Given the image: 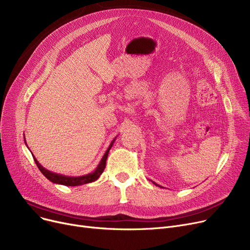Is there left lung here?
<instances>
[{
  "label": "left lung",
  "instance_id": "left-lung-1",
  "mask_svg": "<svg viewBox=\"0 0 250 250\" xmlns=\"http://www.w3.org/2000/svg\"><path fill=\"white\" fill-rule=\"evenodd\" d=\"M152 182H153V181H152ZM153 183H154V185H155V186H157V187H159V188H162L161 186H159V185H157V183H156V182H153Z\"/></svg>",
  "mask_w": 250,
  "mask_h": 250
}]
</instances>
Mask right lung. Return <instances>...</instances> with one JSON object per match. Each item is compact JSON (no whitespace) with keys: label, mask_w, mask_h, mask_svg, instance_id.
<instances>
[{"label":"right lung","mask_w":250,"mask_h":250,"mask_svg":"<svg viewBox=\"0 0 250 250\" xmlns=\"http://www.w3.org/2000/svg\"><path fill=\"white\" fill-rule=\"evenodd\" d=\"M116 138H114L110 145L108 147V149L106 150V152L104 153L102 159L100 160L98 166L96 167V169L94 170L93 172L91 173H88V174H85V175H82V176H65V175H62V174H59V173H55V172H51L49 171V170L45 169L44 167H42V165L39 163L37 161V159L35 158V157L33 156V159L38 167V169L41 170L42 173L51 182L54 183H58V185H62V186H65V187H78V186H82V185H86V183H90V182H93L95 180H97L99 178V176L102 174V172L104 171V168H105V165H106V159H107V156H108V153H109V150L111 149L113 143L115 141ZM25 141V144L26 146H27V143H26V140ZM28 147V146H27Z\"/></svg>","instance_id":"1"}]
</instances>
